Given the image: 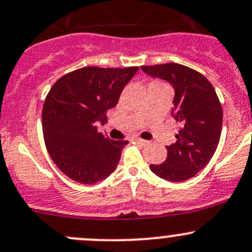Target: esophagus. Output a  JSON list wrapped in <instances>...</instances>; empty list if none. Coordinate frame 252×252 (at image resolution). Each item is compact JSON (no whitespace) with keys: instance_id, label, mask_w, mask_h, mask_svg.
<instances>
[{"instance_id":"1","label":"esophagus","mask_w":252,"mask_h":252,"mask_svg":"<svg viewBox=\"0 0 252 252\" xmlns=\"http://www.w3.org/2000/svg\"><path fill=\"white\" fill-rule=\"evenodd\" d=\"M133 140L135 142H137V144H140V145H146L147 144L146 140L141 139V137H139V136H133Z\"/></svg>"}]
</instances>
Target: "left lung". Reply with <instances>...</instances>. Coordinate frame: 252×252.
<instances>
[{"instance_id":"8db88e82","label":"left lung","mask_w":252,"mask_h":252,"mask_svg":"<svg viewBox=\"0 0 252 252\" xmlns=\"http://www.w3.org/2000/svg\"><path fill=\"white\" fill-rule=\"evenodd\" d=\"M141 68L174 87L173 115L181 124L176 142L166 146V159L151 164L150 169L168 181L189 180L205 168L219 145L223 117L219 96L206 77L185 65L168 63Z\"/></svg>"}]
</instances>
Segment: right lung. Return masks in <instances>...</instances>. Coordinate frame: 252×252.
Instances as JSON below:
<instances>
[{"label": "right lung", "instance_id": "obj_1", "mask_svg": "<svg viewBox=\"0 0 252 252\" xmlns=\"http://www.w3.org/2000/svg\"><path fill=\"white\" fill-rule=\"evenodd\" d=\"M137 70L86 66L60 77L47 94L42 110L44 144L58 168L73 181L95 184L115 171L128 141L110 140L95 122L104 123Z\"/></svg>", "mask_w": 252, "mask_h": 252}]
</instances>
